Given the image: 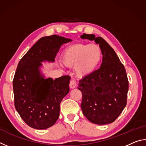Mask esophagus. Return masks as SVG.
<instances>
[{
    "label": "esophagus",
    "mask_w": 146,
    "mask_h": 146,
    "mask_svg": "<svg viewBox=\"0 0 146 146\" xmlns=\"http://www.w3.org/2000/svg\"><path fill=\"white\" fill-rule=\"evenodd\" d=\"M76 84L75 81L73 80H71V81H70V87L71 89H73V88H76Z\"/></svg>",
    "instance_id": "34e87169"
}]
</instances>
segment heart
<instances>
[{
    "label": "heart",
    "instance_id": "obj_1",
    "mask_svg": "<svg viewBox=\"0 0 146 146\" xmlns=\"http://www.w3.org/2000/svg\"><path fill=\"white\" fill-rule=\"evenodd\" d=\"M61 59L65 66L75 67L76 75L82 78L98 68L102 59V51L97 44H76L65 49Z\"/></svg>",
    "mask_w": 146,
    "mask_h": 146
}]
</instances>
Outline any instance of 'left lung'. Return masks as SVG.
Wrapping results in <instances>:
<instances>
[{
    "instance_id": "left-lung-1",
    "label": "left lung",
    "mask_w": 146,
    "mask_h": 146,
    "mask_svg": "<svg viewBox=\"0 0 146 146\" xmlns=\"http://www.w3.org/2000/svg\"><path fill=\"white\" fill-rule=\"evenodd\" d=\"M80 37L95 40L99 44L103 55L100 68L79 81L82 113L95 124L112 123L127 104L129 82L126 71L115 51L103 38L95 37L93 34H83Z\"/></svg>"
}]
</instances>
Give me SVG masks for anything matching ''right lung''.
Segmentation results:
<instances>
[{
	"instance_id": "1",
	"label": "right lung",
	"mask_w": 146,
	"mask_h": 146,
	"mask_svg": "<svg viewBox=\"0 0 146 146\" xmlns=\"http://www.w3.org/2000/svg\"><path fill=\"white\" fill-rule=\"evenodd\" d=\"M71 41L56 35L36 42L18 64L13 80L15 107L29 127L45 129L55 124L60 104L70 91V76L53 80L40 73L42 62H54L61 45Z\"/></svg>"
}]
</instances>
